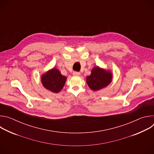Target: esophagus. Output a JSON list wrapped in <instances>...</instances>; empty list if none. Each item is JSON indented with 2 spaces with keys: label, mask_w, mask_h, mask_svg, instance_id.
I'll use <instances>...</instances> for the list:
<instances>
[{
  "label": "esophagus",
  "mask_w": 154,
  "mask_h": 154,
  "mask_svg": "<svg viewBox=\"0 0 154 154\" xmlns=\"http://www.w3.org/2000/svg\"><path fill=\"white\" fill-rule=\"evenodd\" d=\"M72 74L74 75H80V72H77V71H74Z\"/></svg>",
  "instance_id": "34e87169"
}]
</instances>
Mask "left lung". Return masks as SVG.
<instances>
[{
	"label": "left lung",
	"mask_w": 154,
	"mask_h": 154,
	"mask_svg": "<svg viewBox=\"0 0 154 154\" xmlns=\"http://www.w3.org/2000/svg\"><path fill=\"white\" fill-rule=\"evenodd\" d=\"M112 79L110 72L95 67L91 71V75L86 77V82L91 90L97 91L108 85Z\"/></svg>",
	"instance_id": "obj_1"
}]
</instances>
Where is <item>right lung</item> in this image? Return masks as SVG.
Listing matches in <instances>:
<instances>
[{
  "instance_id": "add662e5",
  "label": "right lung",
  "mask_w": 154,
  "mask_h": 154,
  "mask_svg": "<svg viewBox=\"0 0 154 154\" xmlns=\"http://www.w3.org/2000/svg\"><path fill=\"white\" fill-rule=\"evenodd\" d=\"M66 80V77L62 75L60 72L56 68L42 75L41 81L43 86L47 90L57 93L63 88Z\"/></svg>"
}]
</instances>
